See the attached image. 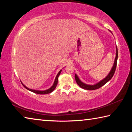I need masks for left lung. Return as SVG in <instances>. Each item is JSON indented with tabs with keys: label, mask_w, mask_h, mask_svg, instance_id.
<instances>
[{
	"label": "left lung",
	"mask_w": 132,
	"mask_h": 132,
	"mask_svg": "<svg viewBox=\"0 0 132 132\" xmlns=\"http://www.w3.org/2000/svg\"><path fill=\"white\" fill-rule=\"evenodd\" d=\"M117 60H118V48H117V45H116V56L115 58L114 63H113V66L112 67L111 71H109V73H108V75H107L104 79L101 80V81H100L99 82H98L97 83H95V84L90 85V84H87L82 81H81L79 79V77H78V76L76 74H75V77L76 81L77 84L79 85L80 87L84 89V90H96V89H98L100 87H101L102 86H103L104 84H105L107 82L109 81V80L112 79V77H113V76L114 75L115 71L116 70V67H117Z\"/></svg>",
	"instance_id": "1"
}]
</instances>
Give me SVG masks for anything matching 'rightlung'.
Masks as SVG:
<instances>
[{"label":"right lung","mask_w":132,"mask_h":132,"mask_svg":"<svg viewBox=\"0 0 132 132\" xmlns=\"http://www.w3.org/2000/svg\"><path fill=\"white\" fill-rule=\"evenodd\" d=\"M62 71V70H60L59 71V73H57L56 76L55 77V81L54 82H53V84L52 86L50 88L47 89V90H34V89H31V88H28L27 87H26L25 85H24L23 82H21L22 84H23V86L25 87L26 89H27L28 90L31 91V92H33L34 93H36L38 94H50L51 93H52V91L55 90L57 84V81H58V77H59L60 74H61Z\"/></svg>","instance_id":"add662e5"}]
</instances>
